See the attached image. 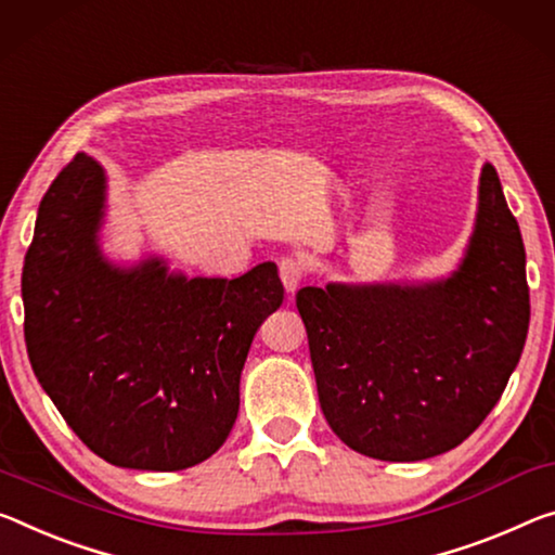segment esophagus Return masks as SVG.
I'll return each instance as SVG.
<instances>
[{
  "instance_id": "esophagus-1",
  "label": "esophagus",
  "mask_w": 555,
  "mask_h": 555,
  "mask_svg": "<svg viewBox=\"0 0 555 555\" xmlns=\"http://www.w3.org/2000/svg\"><path fill=\"white\" fill-rule=\"evenodd\" d=\"M279 276L284 281V288L288 294H294L298 286H301V281L306 279V267L298 259L294 257H286L279 261Z\"/></svg>"
}]
</instances>
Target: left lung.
<instances>
[{
  "instance_id": "1",
  "label": "left lung",
  "mask_w": 555,
  "mask_h": 555,
  "mask_svg": "<svg viewBox=\"0 0 555 555\" xmlns=\"http://www.w3.org/2000/svg\"><path fill=\"white\" fill-rule=\"evenodd\" d=\"M325 420L350 450L420 462L454 450L499 402L531 304L526 251L494 165L481 167L467 254L429 284H328L296 294Z\"/></svg>"
}]
</instances>
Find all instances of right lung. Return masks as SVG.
Instances as JSON below:
<instances>
[{
	"instance_id": "obj_1",
	"label": "right lung",
	"mask_w": 555,
	"mask_h": 555,
	"mask_svg": "<svg viewBox=\"0 0 555 555\" xmlns=\"http://www.w3.org/2000/svg\"><path fill=\"white\" fill-rule=\"evenodd\" d=\"M103 167L78 153L43 195L24 257L34 375L101 460L178 472L212 456L240 412L254 333L284 301L274 261L236 279L120 269L101 254Z\"/></svg>"
}]
</instances>
